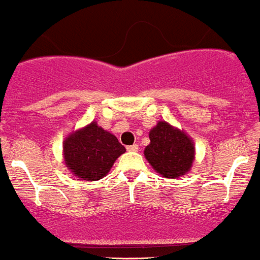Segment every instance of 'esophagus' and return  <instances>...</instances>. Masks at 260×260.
<instances>
[{
    "label": "esophagus",
    "mask_w": 260,
    "mask_h": 260,
    "mask_svg": "<svg viewBox=\"0 0 260 260\" xmlns=\"http://www.w3.org/2000/svg\"><path fill=\"white\" fill-rule=\"evenodd\" d=\"M126 149H127V150H129V151H138L139 145H138V144H133V145L126 146Z\"/></svg>",
    "instance_id": "esophagus-1"
}]
</instances>
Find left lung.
I'll list each match as a JSON object with an SVG mask.
<instances>
[{"label":"left lung","instance_id":"8db88e82","mask_svg":"<svg viewBox=\"0 0 260 260\" xmlns=\"http://www.w3.org/2000/svg\"><path fill=\"white\" fill-rule=\"evenodd\" d=\"M149 139L144 155L156 173L171 179L188 173L194 160V145L184 131L159 121L149 133Z\"/></svg>","mask_w":260,"mask_h":260}]
</instances>
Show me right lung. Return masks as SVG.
Returning <instances> with one entry per match:
<instances>
[{"label": "right lung", "mask_w": 260, "mask_h": 260, "mask_svg": "<svg viewBox=\"0 0 260 260\" xmlns=\"http://www.w3.org/2000/svg\"><path fill=\"white\" fill-rule=\"evenodd\" d=\"M125 151L126 149L116 136L99 126L96 121L73 131L63 141L64 163L83 181L104 178Z\"/></svg>", "instance_id": "right-lung-1"}]
</instances>
